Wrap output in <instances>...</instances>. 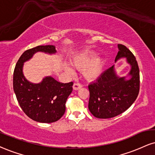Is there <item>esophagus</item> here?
Instances as JSON below:
<instances>
[{
  "label": "esophagus",
  "instance_id": "1",
  "mask_svg": "<svg viewBox=\"0 0 155 155\" xmlns=\"http://www.w3.org/2000/svg\"><path fill=\"white\" fill-rule=\"evenodd\" d=\"M82 87V85L79 83H74V85H73V89L74 90H78V89H81Z\"/></svg>",
  "mask_w": 155,
  "mask_h": 155
}]
</instances>
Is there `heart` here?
I'll use <instances>...</instances> for the list:
<instances>
[{"label":"heart","mask_w":155,"mask_h":155,"mask_svg":"<svg viewBox=\"0 0 155 155\" xmlns=\"http://www.w3.org/2000/svg\"><path fill=\"white\" fill-rule=\"evenodd\" d=\"M97 53L93 52L79 54L73 60L72 64L77 69L83 71L86 79L94 80L101 75L105 66V60L102 58L95 59Z\"/></svg>","instance_id":"obj_1"}]
</instances>
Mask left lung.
I'll return each instance as SVG.
<instances>
[{
	"label": "left lung",
	"mask_w": 155,
	"mask_h": 155,
	"mask_svg": "<svg viewBox=\"0 0 155 155\" xmlns=\"http://www.w3.org/2000/svg\"><path fill=\"white\" fill-rule=\"evenodd\" d=\"M118 48L115 61L126 58L131 67L128 73L131 78L119 77L113 66L88 86L90 94L89 110L97 118H110L121 114L131 107L139 94L140 78L136 58L124 45L118 44Z\"/></svg>",
	"instance_id": "left-lung-1"
}]
</instances>
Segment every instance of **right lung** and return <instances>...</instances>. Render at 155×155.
I'll list each match as a JSON object with an SVG mask.
<instances>
[{"label": "right lung", "instance_id": "obj_1", "mask_svg": "<svg viewBox=\"0 0 155 155\" xmlns=\"http://www.w3.org/2000/svg\"><path fill=\"white\" fill-rule=\"evenodd\" d=\"M37 52L53 54L56 50L54 45H39L24 52L14 68V91L20 107L29 118L37 122L53 123L65 113L66 100L74 83L58 82L51 76L44 78L39 84L27 81L22 71L24 63Z\"/></svg>", "mask_w": 155, "mask_h": 155}]
</instances>
